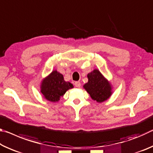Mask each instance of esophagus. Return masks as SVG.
Segmentation results:
<instances>
[{
    "label": "esophagus",
    "instance_id": "obj_1",
    "mask_svg": "<svg viewBox=\"0 0 153 153\" xmlns=\"http://www.w3.org/2000/svg\"><path fill=\"white\" fill-rule=\"evenodd\" d=\"M74 84H75V86L77 88H79L80 86H81V83H80L79 82H76Z\"/></svg>",
    "mask_w": 153,
    "mask_h": 153
}]
</instances>
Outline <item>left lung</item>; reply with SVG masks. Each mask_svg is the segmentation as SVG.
Masks as SVG:
<instances>
[{
    "label": "left lung",
    "instance_id": "left-lung-1",
    "mask_svg": "<svg viewBox=\"0 0 153 153\" xmlns=\"http://www.w3.org/2000/svg\"><path fill=\"white\" fill-rule=\"evenodd\" d=\"M87 77L88 82L84 85V88L90 95L92 100L102 102L109 98L112 94V86L99 70L94 69L88 74Z\"/></svg>",
    "mask_w": 153,
    "mask_h": 153
}]
</instances>
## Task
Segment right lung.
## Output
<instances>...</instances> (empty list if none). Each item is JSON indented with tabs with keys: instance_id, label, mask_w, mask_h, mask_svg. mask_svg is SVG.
Masks as SVG:
<instances>
[{
	"instance_id": "right-lung-1",
	"label": "right lung",
	"mask_w": 153,
	"mask_h": 153,
	"mask_svg": "<svg viewBox=\"0 0 153 153\" xmlns=\"http://www.w3.org/2000/svg\"><path fill=\"white\" fill-rule=\"evenodd\" d=\"M74 88L70 82H65L63 76L56 70L53 71L42 79L40 92L44 97L51 102H57L67 90Z\"/></svg>"
}]
</instances>
